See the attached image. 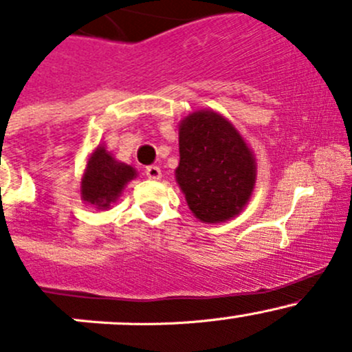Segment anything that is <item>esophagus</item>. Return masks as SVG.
Listing matches in <instances>:
<instances>
[{
  "label": "esophagus",
  "mask_w": 352,
  "mask_h": 352,
  "mask_svg": "<svg viewBox=\"0 0 352 352\" xmlns=\"http://www.w3.org/2000/svg\"><path fill=\"white\" fill-rule=\"evenodd\" d=\"M144 173H146L148 179H151V180H158L160 177H162V170H160V166H155V165L146 166Z\"/></svg>",
  "instance_id": "obj_1"
}]
</instances>
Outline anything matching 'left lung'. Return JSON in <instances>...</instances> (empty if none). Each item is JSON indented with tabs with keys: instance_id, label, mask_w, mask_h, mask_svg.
<instances>
[{
	"instance_id": "obj_1",
	"label": "left lung",
	"mask_w": 352,
	"mask_h": 352,
	"mask_svg": "<svg viewBox=\"0 0 352 352\" xmlns=\"http://www.w3.org/2000/svg\"><path fill=\"white\" fill-rule=\"evenodd\" d=\"M177 182L196 218L219 223L239 214L252 196L255 158L239 131L219 113L199 110L179 127Z\"/></svg>"
}]
</instances>
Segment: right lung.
Returning <instances> with one entry per match:
<instances>
[{
    "label": "right lung",
    "instance_id": "1",
    "mask_svg": "<svg viewBox=\"0 0 352 352\" xmlns=\"http://www.w3.org/2000/svg\"><path fill=\"white\" fill-rule=\"evenodd\" d=\"M134 177L136 170L133 166L116 162L104 146H98L88 160L87 172L81 179V197L97 208L105 209L116 202L124 186Z\"/></svg>",
    "mask_w": 352,
    "mask_h": 352
}]
</instances>
